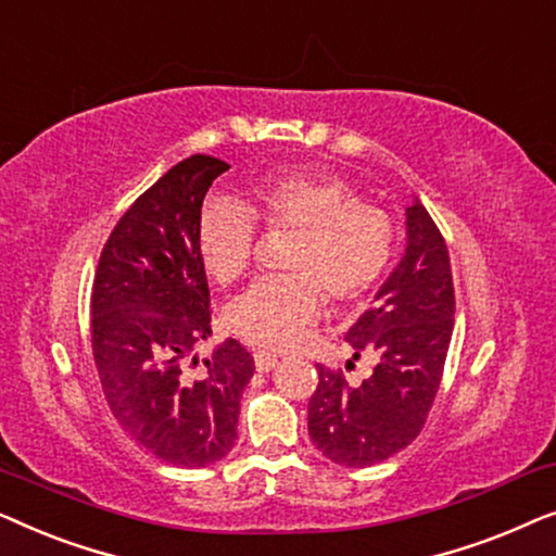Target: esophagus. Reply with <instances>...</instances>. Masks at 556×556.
Returning a JSON list of instances; mask_svg holds the SVG:
<instances>
[{"instance_id": "34e87169", "label": "esophagus", "mask_w": 556, "mask_h": 556, "mask_svg": "<svg viewBox=\"0 0 556 556\" xmlns=\"http://www.w3.org/2000/svg\"><path fill=\"white\" fill-rule=\"evenodd\" d=\"M278 367V356L273 354H255V369L261 371V375H268V371H273Z\"/></svg>"}]
</instances>
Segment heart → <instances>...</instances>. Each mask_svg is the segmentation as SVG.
Listing matches in <instances>:
<instances>
[{
	"label": "heart",
	"mask_w": 556,
	"mask_h": 556,
	"mask_svg": "<svg viewBox=\"0 0 556 556\" xmlns=\"http://www.w3.org/2000/svg\"><path fill=\"white\" fill-rule=\"evenodd\" d=\"M253 217L268 230H295L286 268L291 276L248 288L227 306L235 337L265 352L301 339L331 301L362 299L382 278L394 248V223L379 204L359 200L346 179L324 172H273L257 179L245 207L212 202L197 227V248L217 283L230 286L250 268Z\"/></svg>",
	"instance_id": "obj_1"
}]
</instances>
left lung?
Listing matches in <instances>:
<instances>
[{
    "label": "left lung",
    "mask_w": 556,
    "mask_h": 556,
    "mask_svg": "<svg viewBox=\"0 0 556 556\" xmlns=\"http://www.w3.org/2000/svg\"><path fill=\"white\" fill-rule=\"evenodd\" d=\"M405 230L400 263L379 286L371 308L346 331L354 352L346 367L359 354L371 356V375L352 384L341 371L316 364L308 435L337 466H375L413 443L443 377L455 318L451 257L417 197L405 210Z\"/></svg>",
    "instance_id": "1"
}]
</instances>
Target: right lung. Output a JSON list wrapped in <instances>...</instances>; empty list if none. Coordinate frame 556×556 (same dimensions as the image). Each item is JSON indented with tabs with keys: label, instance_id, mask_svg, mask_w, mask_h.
Returning a JSON list of instances; mask_svg holds the SVG:
<instances>
[{
	"label": "right lung",
	"instance_id": "add662e5",
	"mask_svg": "<svg viewBox=\"0 0 556 556\" xmlns=\"http://www.w3.org/2000/svg\"><path fill=\"white\" fill-rule=\"evenodd\" d=\"M230 164L194 154L172 166L113 227L98 261L90 331L103 394L121 428L177 468L223 460L238 440L255 362L235 339L202 359L210 288L197 248L207 189Z\"/></svg>",
	"mask_w": 556,
	"mask_h": 556
}]
</instances>
